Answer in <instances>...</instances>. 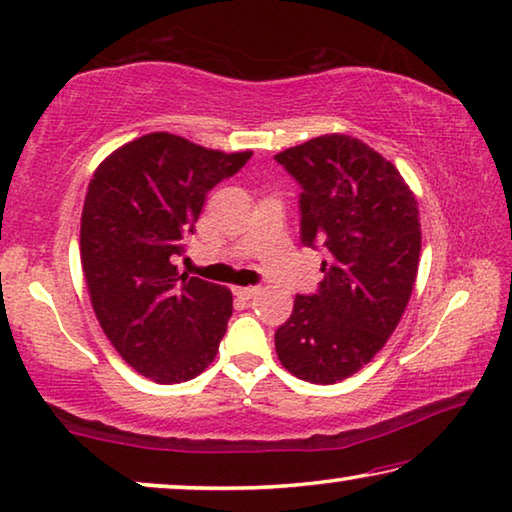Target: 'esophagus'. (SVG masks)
Wrapping results in <instances>:
<instances>
[{
    "label": "esophagus",
    "instance_id": "obj_1",
    "mask_svg": "<svg viewBox=\"0 0 512 512\" xmlns=\"http://www.w3.org/2000/svg\"><path fill=\"white\" fill-rule=\"evenodd\" d=\"M233 293L242 297V300H251V297L258 293V286H235Z\"/></svg>",
    "mask_w": 512,
    "mask_h": 512
}]
</instances>
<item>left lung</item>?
I'll return each mask as SVG.
<instances>
[{"label":"left lung","instance_id":"1","mask_svg":"<svg viewBox=\"0 0 512 512\" xmlns=\"http://www.w3.org/2000/svg\"><path fill=\"white\" fill-rule=\"evenodd\" d=\"M274 160L302 187V245L327 256L318 290L295 297L274 348L295 377L334 384L364 368L403 318L419 270V208L398 169L355 137L322 135Z\"/></svg>","mask_w":512,"mask_h":512}]
</instances>
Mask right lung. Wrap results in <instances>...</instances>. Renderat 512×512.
I'll return each mask as SVG.
<instances>
[{
	"label": "right lung",
	"instance_id": "right-lung-1",
	"mask_svg": "<svg viewBox=\"0 0 512 512\" xmlns=\"http://www.w3.org/2000/svg\"><path fill=\"white\" fill-rule=\"evenodd\" d=\"M245 153L153 132L100 164L82 210L80 251L102 332L137 373L187 382L215 359L233 313L229 288L178 274L208 192L245 167Z\"/></svg>",
	"mask_w": 512,
	"mask_h": 512
}]
</instances>
